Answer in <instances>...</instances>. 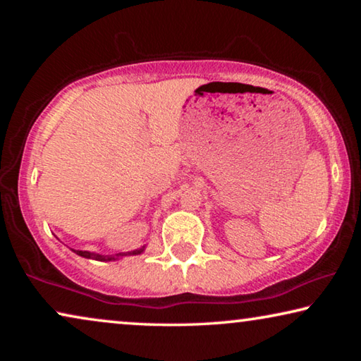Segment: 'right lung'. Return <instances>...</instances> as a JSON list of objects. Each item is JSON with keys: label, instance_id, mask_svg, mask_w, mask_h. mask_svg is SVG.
I'll return each instance as SVG.
<instances>
[{"label": "right lung", "instance_id": "obj_1", "mask_svg": "<svg viewBox=\"0 0 361 361\" xmlns=\"http://www.w3.org/2000/svg\"><path fill=\"white\" fill-rule=\"evenodd\" d=\"M145 248V247H143ZM143 248L140 250H135V252H129V253H124V255H118V256H126V255H140L143 252ZM76 255L82 256V258H90V259H95V261H111L114 259V256H103V255H99V253H90V252H81V250H73Z\"/></svg>", "mask_w": 361, "mask_h": 361}]
</instances>
